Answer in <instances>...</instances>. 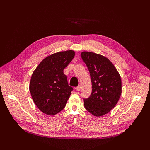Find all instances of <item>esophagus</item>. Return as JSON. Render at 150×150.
Masks as SVG:
<instances>
[{
	"label": "esophagus",
	"instance_id": "34e87169",
	"mask_svg": "<svg viewBox=\"0 0 150 150\" xmlns=\"http://www.w3.org/2000/svg\"><path fill=\"white\" fill-rule=\"evenodd\" d=\"M76 91H79L81 90V86H78V87H76Z\"/></svg>",
	"mask_w": 150,
	"mask_h": 150
}]
</instances>
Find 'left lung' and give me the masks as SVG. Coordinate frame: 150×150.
<instances>
[{
    "label": "left lung",
    "instance_id": "left-lung-1",
    "mask_svg": "<svg viewBox=\"0 0 150 150\" xmlns=\"http://www.w3.org/2000/svg\"><path fill=\"white\" fill-rule=\"evenodd\" d=\"M81 56L92 82V93L84 100V107L95 116L105 115L115 108L121 96V76L107 57L88 51L82 52Z\"/></svg>",
    "mask_w": 150,
    "mask_h": 150
}]
</instances>
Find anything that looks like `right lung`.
Wrapping results in <instances>:
<instances>
[{
  "instance_id": "right-lung-1",
  "label": "right lung",
  "mask_w": 150,
  "mask_h": 150,
  "mask_svg": "<svg viewBox=\"0 0 150 150\" xmlns=\"http://www.w3.org/2000/svg\"><path fill=\"white\" fill-rule=\"evenodd\" d=\"M74 56L72 50L52 54L44 58L32 74L31 96L44 114L55 115L64 108L73 89L68 85L63 71Z\"/></svg>"
}]
</instances>
